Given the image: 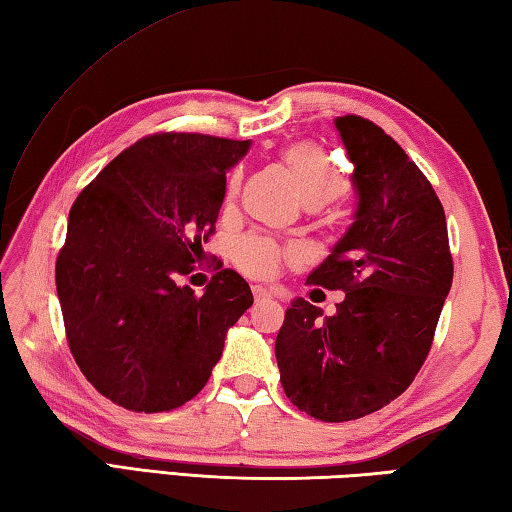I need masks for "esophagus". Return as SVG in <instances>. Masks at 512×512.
I'll return each mask as SVG.
<instances>
[{
	"label": "esophagus",
	"instance_id": "esophagus-1",
	"mask_svg": "<svg viewBox=\"0 0 512 512\" xmlns=\"http://www.w3.org/2000/svg\"><path fill=\"white\" fill-rule=\"evenodd\" d=\"M253 296H255V302H266V300H271L273 296H271V291L268 289H264V287H253Z\"/></svg>",
	"mask_w": 512,
	"mask_h": 512
}]
</instances>
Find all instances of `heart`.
<instances>
[{"label":"heart","instance_id":"1","mask_svg":"<svg viewBox=\"0 0 512 512\" xmlns=\"http://www.w3.org/2000/svg\"><path fill=\"white\" fill-rule=\"evenodd\" d=\"M282 158L293 173V180H296L302 201L311 207L332 201V198L343 194L345 187H348L343 169L334 162L332 155L325 149H320L314 142H291L282 151ZM237 192L239 173L230 178L228 198H232ZM232 257H235V264L248 277L268 280V277H273L280 271L284 259H296L298 253L296 248L282 246L273 237L246 235L235 241Z\"/></svg>","mask_w":512,"mask_h":512}]
</instances>
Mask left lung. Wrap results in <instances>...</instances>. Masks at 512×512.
<instances>
[{
  "label": "left lung",
  "mask_w": 512,
  "mask_h": 512,
  "mask_svg": "<svg viewBox=\"0 0 512 512\" xmlns=\"http://www.w3.org/2000/svg\"><path fill=\"white\" fill-rule=\"evenodd\" d=\"M336 131L354 164V223L309 284L345 291L334 316L298 298L275 339L280 381L300 411L323 422L375 413L402 395L431 350L452 289L447 221L427 176L370 119Z\"/></svg>",
  "instance_id": "left-lung-1"
}]
</instances>
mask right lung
<instances>
[{"label":"right lung","instance_id":"add662e5","mask_svg":"<svg viewBox=\"0 0 512 512\" xmlns=\"http://www.w3.org/2000/svg\"><path fill=\"white\" fill-rule=\"evenodd\" d=\"M250 140L153 133L121 151L69 210L56 259L65 334L85 379L128 411L192 400L221 359L228 329L253 305L248 282L216 271L203 296L194 271L225 196V171Z\"/></svg>","mask_w":512,"mask_h":512}]
</instances>
